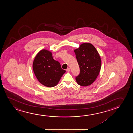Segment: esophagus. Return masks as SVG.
<instances>
[{
  "instance_id": "1",
  "label": "esophagus",
  "mask_w": 133,
  "mask_h": 133,
  "mask_svg": "<svg viewBox=\"0 0 133 133\" xmlns=\"http://www.w3.org/2000/svg\"><path fill=\"white\" fill-rule=\"evenodd\" d=\"M70 70V68H68L66 69V71H67V72H69Z\"/></svg>"
}]
</instances>
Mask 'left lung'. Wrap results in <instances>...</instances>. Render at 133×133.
<instances>
[{
    "label": "left lung",
    "mask_w": 133,
    "mask_h": 133,
    "mask_svg": "<svg viewBox=\"0 0 133 133\" xmlns=\"http://www.w3.org/2000/svg\"><path fill=\"white\" fill-rule=\"evenodd\" d=\"M80 73L76 77V81L82 86L90 85L99 75L101 66L100 56L95 48L89 43L81 44L75 49Z\"/></svg>",
    "instance_id": "8db88e82"
}]
</instances>
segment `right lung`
I'll list each match as a JSON object with an SVG mask.
<instances>
[{"label":"right lung","instance_id":"right-lung-1","mask_svg":"<svg viewBox=\"0 0 133 133\" xmlns=\"http://www.w3.org/2000/svg\"><path fill=\"white\" fill-rule=\"evenodd\" d=\"M33 69L38 81L48 87L56 85L65 70L62 69L60 63L54 59L51 52L42 49L35 57Z\"/></svg>","mask_w":133,"mask_h":133}]
</instances>
